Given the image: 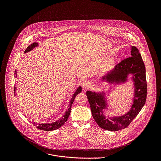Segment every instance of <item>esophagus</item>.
<instances>
[{"instance_id": "esophagus-1", "label": "esophagus", "mask_w": 161, "mask_h": 161, "mask_svg": "<svg viewBox=\"0 0 161 161\" xmlns=\"http://www.w3.org/2000/svg\"><path fill=\"white\" fill-rule=\"evenodd\" d=\"M82 85L84 87V88L85 89H88L90 86H91V83L89 80H85L82 82Z\"/></svg>"}]
</instances>
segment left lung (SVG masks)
<instances>
[{
    "label": "left lung",
    "instance_id": "left-lung-1",
    "mask_svg": "<svg viewBox=\"0 0 161 161\" xmlns=\"http://www.w3.org/2000/svg\"><path fill=\"white\" fill-rule=\"evenodd\" d=\"M131 57L121 61L115 66L113 72L106 76L108 81H124L128 74H133L135 94L133 106L128 113L120 117L112 118L111 119L106 118L102 111L106 105L103 96L90 91L87 92L93 118L98 126L105 130L117 131L126 128L136 118L145 104L147 96L145 66L136 47L131 46Z\"/></svg>",
    "mask_w": 161,
    "mask_h": 161
}]
</instances>
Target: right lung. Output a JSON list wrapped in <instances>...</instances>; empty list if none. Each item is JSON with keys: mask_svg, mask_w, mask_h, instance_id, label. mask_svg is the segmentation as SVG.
<instances>
[{"mask_svg": "<svg viewBox=\"0 0 161 161\" xmlns=\"http://www.w3.org/2000/svg\"><path fill=\"white\" fill-rule=\"evenodd\" d=\"M38 46V43H33L32 44H31L29 46H28V47L26 49V50L25 51V53H27L30 51H31L33 48H34L35 46ZM17 78V72H16V70L15 72V79ZM15 89L16 87H14V90L15 91ZM82 91V88L81 87H79L76 92H75L74 93V95H72V97L69 102V108H68L67 111L66 112V114L65 115L63 116V117L62 118H61L60 119H59L58 121H56V122H54V123H35V122H33L31 123L33 125L36 126V128L39 130H43V131H53V130H57L58 128H59L60 127H61L65 123L66 121L68 120V117H69V115H70V108H71V106L72 105V103L75 99V97H76V95L80 93Z\"/></svg>", "mask_w": 161, "mask_h": 161, "instance_id": "right-lung-1", "label": "right lung"}]
</instances>
